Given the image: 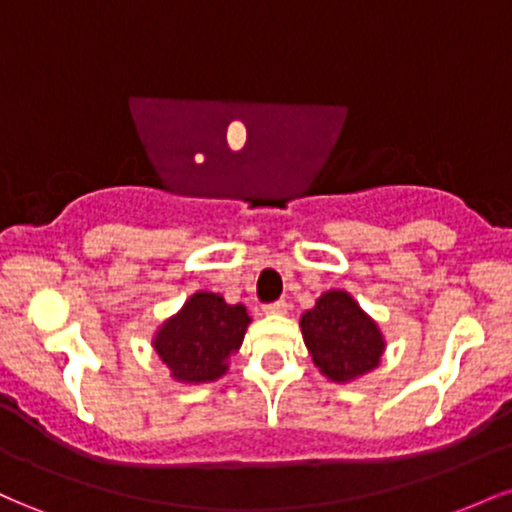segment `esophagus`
Wrapping results in <instances>:
<instances>
[{"instance_id": "obj_1", "label": "esophagus", "mask_w": 512, "mask_h": 512, "mask_svg": "<svg viewBox=\"0 0 512 512\" xmlns=\"http://www.w3.org/2000/svg\"><path fill=\"white\" fill-rule=\"evenodd\" d=\"M286 308H289V303H286L284 298H279V301H272V303L264 305V313H269V315H281V313H286Z\"/></svg>"}]
</instances>
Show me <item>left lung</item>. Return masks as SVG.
I'll use <instances>...</instances> for the list:
<instances>
[{"label":"left lung","mask_w":512,"mask_h":512,"mask_svg":"<svg viewBox=\"0 0 512 512\" xmlns=\"http://www.w3.org/2000/svg\"><path fill=\"white\" fill-rule=\"evenodd\" d=\"M305 346L327 378L346 383L380 363L383 337L375 322L344 291L317 298L315 308L301 317Z\"/></svg>","instance_id":"left-lung-1"}]
</instances>
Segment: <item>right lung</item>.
Listing matches in <instances>:
<instances>
[{
	"mask_svg": "<svg viewBox=\"0 0 512 512\" xmlns=\"http://www.w3.org/2000/svg\"><path fill=\"white\" fill-rule=\"evenodd\" d=\"M250 315L216 293H195L156 334V351L185 383H209L226 370V358L243 344Z\"/></svg>",
	"mask_w": 512,
	"mask_h": 512,
	"instance_id": "add662e5",
	"label": "right lung"
}]
</instances>
